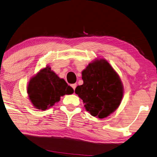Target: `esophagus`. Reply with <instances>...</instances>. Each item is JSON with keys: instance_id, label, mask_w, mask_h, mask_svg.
<instances>
[{"instance_id": "esophagus-1", "label": "esophagus", "mask_w": 157, "mask_h": 157, "mask_svg": "<svg viewBox=\"0 0 157 157\" xmlns=\"http://www.w3.org/2000/svg\"><path fill=\"white\" fill-rule=\"evenodd\" d=\"M71 87H72V88L74 89V90H75V88H76V83L72 84V85H71Z\"/></svg>"}]
</instances>
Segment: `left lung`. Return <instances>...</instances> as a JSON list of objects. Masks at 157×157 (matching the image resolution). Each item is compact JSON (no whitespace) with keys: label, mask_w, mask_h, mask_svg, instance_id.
Wrapping results in <instances>:
<instances>
[{"label":"left lung","mask_w":157,"mask_h":157,"mask_svg":"<svg viewBox=\"0 0 157 157\" xmlns=\"http://www.w3.org/2000/svg\"><path fill=\"white\" fill-rule=\"evenodd\" d=\"M83 85L75 89L86 109L99 119L108 117L119 107L124 87L119 76L106 59H96L82 71Z\"/></svg>","instance_id":"1"}]
</instances>
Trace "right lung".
I'll list each match as a JSON object with an SVG mask.
<instances>
[{
    "instance_id": "right-lung-1",
    "label": "right lung",
    "mask_w": 157,
    "mask_h": 157,
    "mask_svg": "<svg viewBox=\"0 0 157 157\" xmlns=\"http://www.w3.org/2000/svg\"><path fill=\"white\" fill-rule=\"evenodd\" d=\"M73 93V88L52 71L49 66L40 69L32 77L27 87L29 98L33 107L43 111L58 102L61 96Z\"/></svg>"
}]
</instances>
